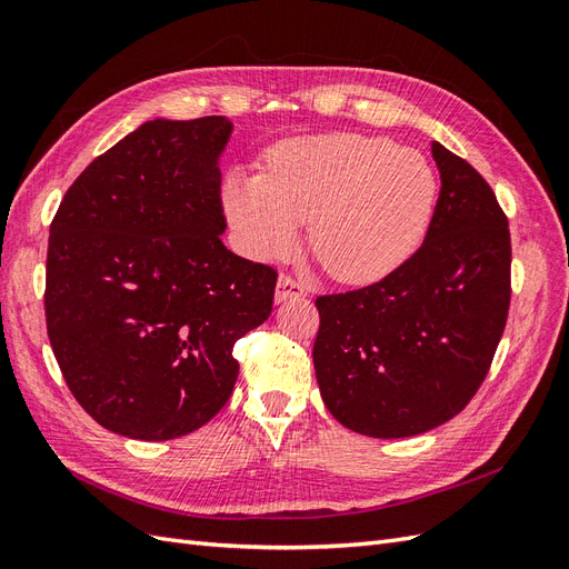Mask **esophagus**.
<instances>
[{
  "label": "esophagus",
  "mask_w": 569,
  "mask_h": 569,
  "mask_svg": "<svg viewBox=\"0 0 569 569\" xmlns=\"http://www.w3.org/2000/svg\"><path fill=\"white\" fill-rule=\"evenodd\" d=\"M306 297V289L299 280L295 278H282L278 280V287H274V303H284L291 299H303Z\"/></svg>",
  "instance_id": "34e87169"
}]
</instances>
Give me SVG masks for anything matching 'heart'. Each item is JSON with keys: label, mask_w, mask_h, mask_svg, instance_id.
Returning a JSON list of instances; mask_svg holds the SVG:
<instances>
[{"label": "heart", "mask_w": 569, "mask_h": 569, "mask_svg": "<svg viewBox=\"0 0 569 569\" xmlns=\"http://www.w3.org/2000/svg\"><path fill=\"white\" fill-rule=\"evenodd\" d=\"M439 182L420 151L387 137L330 132L287 140L268 176L232 170L222 203L239 244L258 261L311 247L339 282L372 284L418 251L432 222Z\"/></svg>", "instance_id": "1"}]
</instances>
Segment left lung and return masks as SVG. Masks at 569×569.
<instances>
[{"label": "left lung", "mask_w": 569, "mask_h": 569, "mask_svg": "<svg viewBox=\"0 0 569 569\" xmlns=\"http://www.w3.org/2000/svg\"><path fill=\"white\" fill-rule=\"evenodd\" d=\"M432 153L441 192L422 247L385 280L316 301L322 401L375 439L416 437L458 416L508 318V220L468 161L439 142Z\"/></svg>", "instance_id": "1"}]
</instances>
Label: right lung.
<instances>
[{"label":"right lung","instance_id":"1","mask_svg":"<svg viewBox=\"0 0 569 569\" xmlns=\"http://www.w3.org/2000/svg\"><path fill=\"white\" fill-rule=\"evenodd\" d=\"M226 116L153 118L101 153L49 228L44 313L68 389L128 439L194 432L228 403L237 339L272 311L274 274L226 249Z\"/></svg>","mask_w":569,"mask_h":569}]
</instances>
